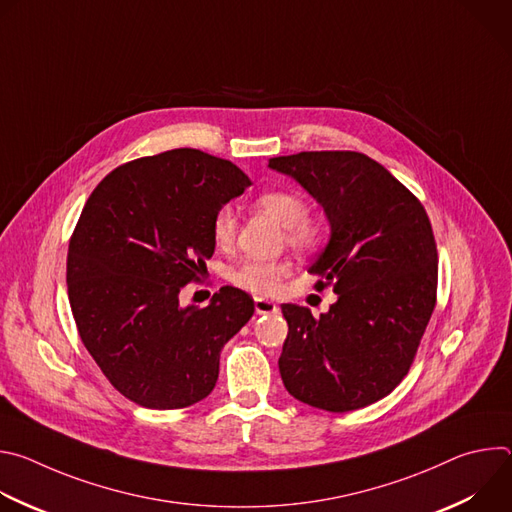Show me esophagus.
Here are the masks:
<instances>
[{"mask_svg":"<svg viewBox=\"0 0 512 512\" xmlns=\"http://www.w3.org/2000/svg\"><path fill=\"white\" fill-rule=\"evenodd\" d=\"M255 310H257V314H275L279 308L273 302H269V300L257 298L255 300Z\"/></svg>","mask_w":512,"mask_h":512,"instance_id":"1","label":"esophagus"}]
</instances>
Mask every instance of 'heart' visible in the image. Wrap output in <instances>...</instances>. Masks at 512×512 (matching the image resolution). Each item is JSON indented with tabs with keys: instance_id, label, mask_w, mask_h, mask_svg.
Wrapping results in <instances>:
<instances>
[{
	"instance_id": "b5f03b06",
	"label": "heart",
	"mask_w": 512,
	"mask_h": 512,
	"mask_svg": "<svg viewBox=\"0 0 512 512\" xmlns=\"http://www.w3.org/2000/svg\"><path fill=\"white\" fill-rule=\"evenodd\" d=\"M257 206L283 225L285 243L302 253H314L324 247L328 227L322 218L308 214L306 198L289 188L267 190L257 196ZM237 235V214L233 206H221L212 218V239L218 245H231ZM285 265L277 261L245 259L231 275L233 283L255 296H271L279 289Z\"/></svg>"
}]
</instances>
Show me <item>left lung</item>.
<instances>
[{
    "instance_id": "8db88e82",
    "label": "left lung",
    "mask_w": 512,
    "mask_h": 512,
    "mask_svg": "<svg viewBox=\"0 0 512 512\" xmlns=\"http://www.w3.org/2000/svg\"><path fill=\"white\" fill-rule=\"evenodd\" d=\"M322 206L330 241L312 263L338 302L314 318L283 304L289 332L279 373L289 395L342 413L387 397L409 373L437 296L429 216L379 162L358 152H300L269 160Z\"/></svg>"
}]
</instances>
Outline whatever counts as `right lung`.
Wrapping results in <instances>:
<instances>
[{"mask_svg":"<svg viewBox=\"0 0 512 512\" xmlns=\"http://www.w3.org/2000/svg\"><path fill=\"white\" fill-rule=\"evenodd\" d=\"M249 186L229 160L180 148L115 168L89 196L68 243V300L89 354L129 401L182 409L214 389L253 298L225 285L208 306L182 308L178 294L214 253L216 210Z\"/></svg>","mask_w":512,"mask_h":512,"instance_id":"1","label":"right lung"}]
</instances>
